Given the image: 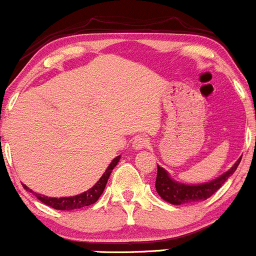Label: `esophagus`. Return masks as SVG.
<instances>
[{
    "label": "esophagus",
    "instance_id": "esophagus-1",
    "mask_svg": "<svg viewBox=\"0 0 256 256\" xmlns=\"http://www.w3.org/2000/svg\"><path fill=\"white\" fill-rule=\"evenodd\" d=\"M149 145V140H148L145 136H136V139L132 142V148L134 150H142Z\"/></svg>",
    "mask_w": 256,
    "mask_h": 256
}]
</instances>
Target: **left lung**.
Segmentation results:
<instances>
[{
  "instance_id": "left-lung-1",
  "label": "left lung",
  "mask_w": 256,
  "mask_h": 256,
  "mask_svg": "<svg viewBox=\"0 0 256 256\" xmlns=\"http://www.w3.org/2000/svg\"><path fill=\"white\" fill-rule=\"evenodd\" d=\"M240 160L242 158H239L228 171L224 172L215 180L200 184H186L174 180L166 170L158 164V177H156L155 184L156 192L164 202L172 205L194 204V202H204L218 190L220 186L234 173Z\"/></svg>"
}]
</instances>
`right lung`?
I'll return each instance as SVG.
<instances>
[{
    "instance_id": "right-lung-1",
    "label": "right lung",
    "mask_w": 256,
    "mask_h": 256,
    "mask_svg": "<svg viewBox=\"0 0 256 256\" xmlns=\"http://www.w3.org/2000/svg\"><path fill=\"white\" fill-rule=\"evenodd\" d=\"M120 160V156H117L114 160L111 161V164H108V167L106 168L105 173L101 176L100 180L96 182L89 190L84 192V193H80L78 195H73V196H63V198H51L46 196V195H41L39 193H35L32 189H29L28 186L24 184V189L29 193H32L38 199L40 200L41 202L46 204L48 206H51L52 208H56V210H63V211H72L76 210V208H85V206H89L94 204L96 200L101 196L102 192L105 190V186L107 184V180H108L110 174H111L112 170L117 166V164Z\"/></svg>"
}]
</instances>
